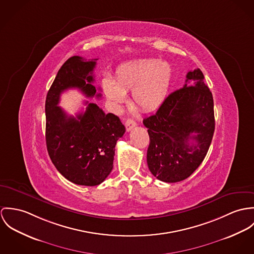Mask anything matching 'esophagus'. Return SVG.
Returning a JSON list of instances; mask_svg holds the SVG:
<instances>
[{"label":"esophagus","instance_id":"1","mask_svg":"<svg viewBox=\"0 0 254 254\" xmlns=\"http://www.w3.org/2000/svg\"><path fill=\"white\" fill-rule=\"evenodd\" d=\"M136 126V123L132 119H127L126 122V128L127 131L131 130Z\"/></svg>","mask_w":254,"mask_h":254}]
</instances>
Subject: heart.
Masks as SVG:
<instances>
[{"mask_svg":"<svg viewBox=\"0 0 254 254\" xmlns=\"http://www.w3.org/2000/svg\"><path fill=\"white\" fill-rule=\"evenodd\" d=\"M172 80V68L166 60L139 58L121 64L115 71L114 81L102 80L105 96L119 106L131 90L133 104L143 111H153L165 101Z\"/></svg>","mask_w":254,"mask_h":254,"instance_id":"heart-1","label":"heart"}]
</instances>
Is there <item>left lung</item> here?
Instances as JSON below:
<instances>
[{
    "mask_svg": "<svg viewBox=\"0 0 254 254\" xmlns=\"http://www.w3.org/2000/svg\"><path fill=\"white\" fill-rule=\"evenodd\" d=\"M170 93L157 113L143 120L150 144L147 164L159 180L174 183L188 178L203 161L214 133L212 93L199 69ZM189 80L193 83L188 84Z\"/></svg>",
    "mask_w": 254,
    "mask_h": 254,
    "instance_id": "obj_1",
    "label": "left lung"
}]
</instances>
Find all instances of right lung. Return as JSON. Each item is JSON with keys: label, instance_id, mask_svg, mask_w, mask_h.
<instances>
[{"label": "right lung", "instance_id": "add662e5", "mask_svg": "<svg viewBox=\"0 0 254 254\" xmlns=\"http://www.w3.org/2000/svg\"><path fill=\"white\" fill-rule=\"evenodd\" d=\"M96 60L77 56L66 60L46 99V142L50 158L67 180L85 186L99 185L110 174L115 146L126 131L119 117L104 113L95 103L85 101V112L76 118L58 106L61 93L69 88L80 89L86 97L96 94L92 85Z\"/></svg>", "mask_w": 254, "mask_h": 254}]
</instances>
